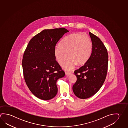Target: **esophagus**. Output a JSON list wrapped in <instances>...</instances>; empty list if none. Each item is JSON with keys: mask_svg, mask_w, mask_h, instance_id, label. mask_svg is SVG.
<instances>
[{"mask_svg": "<svg viewBox=\"0 0 128 128\" xmlns=\"http://www.w3.org/2000/svg\"><path fill=\"white\" fill-rule=\"evenodd\" d=\"M65 73H66V76H70V74H72V73L68 72H66Z\"/></svg>", "mask_w": 128, "mask_h": 128, "instance_id": "34e87169", "label": "esophagus"}]
</instances>
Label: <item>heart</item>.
I'll return each mask as SVG.
<instances>
[{"label":"heart","mask_w":128,"mask_h":128,"mask_svg":"<svg viewBox=\"0 0 128 128\" xmlns=\"http://www.w3.org/2000/svg\"><path fill=\"white\" fill-rule=\"evenodd\" d=\"M92 50V42L88 36L74 33L70 34L61 41L59 45L55 48L54 54L61 66L65 63L68 55L69 58L63 67L70 70L74 69L77 64H84L89 58Z\"/></svg>","instance_id":"heart-1"}]
</instances>
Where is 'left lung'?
Here are the masks:
<instances>
[{
	"mask_svg": "<svg viewBox=\"0 0 128 128\" xmlns=\"http://www.w3.org/2000/svg\"><path fill=\"white\" fill-rule=\"evenodd\" d=\"M92 43V53L84 65L74 73L77 80L72 89L81 99L93 96L100 89L105 80L108 62V51L101 40L89 32Z\"/></svg>",
	"mask_w": 128,
	"mask_h": 128,
	"instance_id": "1",
	"label": "left lung"
}]
</instances>
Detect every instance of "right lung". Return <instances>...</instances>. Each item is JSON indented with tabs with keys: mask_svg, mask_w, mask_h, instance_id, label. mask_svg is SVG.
I'll use <instances>...</instances> for the list:
<instances>
[{
	"mask_svg": "<svg viewBox=\"0 0 128 128\" xmlns=\"http://www.w3.org/2000/svg\"><path fill=\"white\" fill-rule=\"evenodd\" d=\"M68 32L64 28L44 30L30 40L25 50L22 61L25 82L38 98L48 100L57 94L56 81L65 73L55 60L54 50Z\"/></svg>",
	"mask_w": 128,
	"mask_h": 128,
	"instance_id": "right-lung-1",
	"label": "right lung"
}]
</instances>
